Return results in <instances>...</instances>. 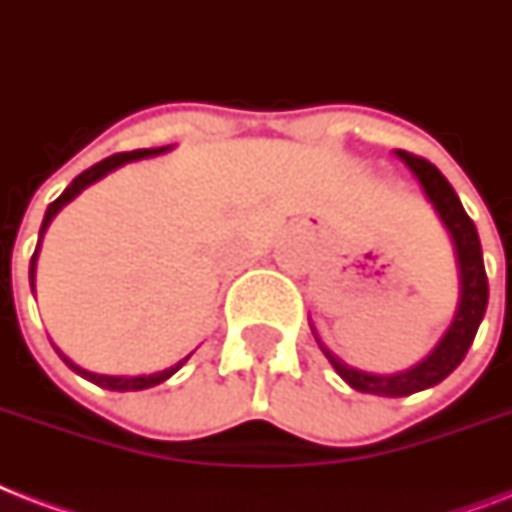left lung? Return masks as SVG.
I'll return each mask as SVG.
<instances>
[{"label":"left lung","mask_w":512,"mask_h":512,"mask_svg":"<svg viewBox=\"0 0 512 512\" xmlns=\"http://www.w3.org/2000/svg\"><path fill=\"white\" fill-rule=\"evenodd\" d=\"M398 159L417 175L428 199L433 201L438 217L444 220V225L452 233L457 263H460V305H457L452 327L446 329V335L441 337L436 350L406 372H361V369H353L345 361H340L332 350H327L319 342L329 364L335 366V372L348 382L350 388L361 390V393H374V396H412L417 390L433 388L441 380H446L462 364V358L473 345V337H476L478 324L486 313V303H489V281H486L484 255H481V239H478L476 225L468 217V212L462 209L460 196L454 193L449 180L428 159L409 154V151H398Z\"/></svg>","instance_id":"1"}]
</instances>
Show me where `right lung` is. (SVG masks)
I'll list each match as a JSON object with an SVG mask.
<instances>
[{
    "instance_id": "obj_1",
    "label": "right lung",
    "mask_w": 512,
    "mask_h": 512,
    "mask_svg": "<svg viewBox=\"0 0 512 512\" xmlns=\"http://www.w3.org/2000/svg\"><path fill=\"white\" fill-rule=\"evenodd\" d=\"M164 151H170V146H162V148H138V151H124V154H114L108 156V159H103V162L92 164L90 170H84L82 175H76L74 180H71V185H68L66 191L60 193L58 199L52 201L50 207H47V212H44V220H42V228H39V241H42L44 231H47V225L52 223V217L58 215L60 209L66 207L68 201L74 199V196H79V193L87 188V185H92L95 180H100L103 175H108L111 170H116V167H122V164L127 162H138V159H146V156H156V154H164ZM36 255H39V244H36L34 249V257H31V268H28V276H31V289H34V276H36ZM58 350V348H55ZM58 356L66 361L71 369H74L79 377H84V380L95 382V385H100V388L106 390H146V388H154V385H159V382L170 380L172 374L180 369V366L188 361L191 356H185L183 361H177L175 366H170V369H164V372H154V374H138V377H114V374H95V372H87V369H82V366H76L71 358H66L63 353L58 350Z\"/></svg>"
}]
</instances>
